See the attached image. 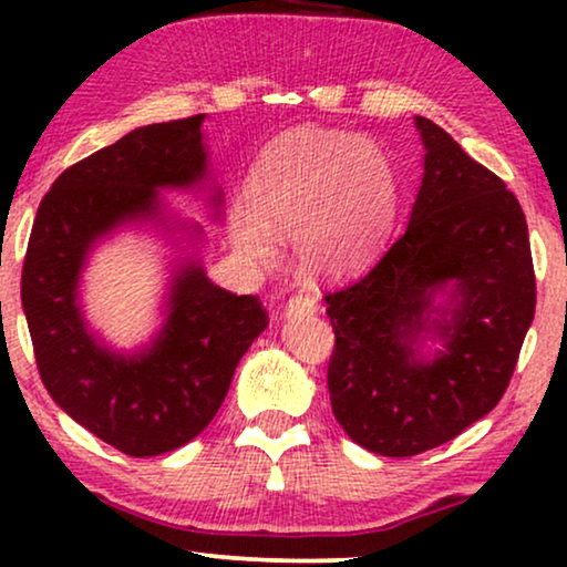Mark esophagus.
<instances>
[{
  "label": "esophagus",
  "mask_w": 567,
  "mask_h": 567,
  "mask_svg": "<svg viewBox=\"0 0 567 567\" xmlns=\"http://www.w3.org/2000/svg\"><path fill=\"white\" fill-rule=\"evenodd\" d=\"M317 309V299L309 297V293H297V297L289 299V305H286V317H293V315H312Z\"/></svg>",
  "instance_id": "1"
}]
</instances>
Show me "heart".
Returning a JSON list of instances; mask_svg holds the SVG:
<instances>
[{"label":"heart","instance_id":"b5f03b06","mask_svg":"<svg viewBox=\"0 0 567 567\" xmlns=\"http://www.w3.org/2000/svg\"><path fill=\"white\" fill-rule=\"evenodd\" d=\"M398 212V175L371 138L343 131L293 128L255 159L250 198L227 216L235 250L255 266L278 255L291 231L301 274L336 278L361 268L382 243Z\"/></svg>","mask_w":567,"mask_h":567}]
</instances>
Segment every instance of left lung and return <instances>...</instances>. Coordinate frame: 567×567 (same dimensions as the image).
Returning a JSON list of instances; mask_svg holds the SVG:
<instances>
[{"label": "left lung", "instance_id": "1", "mask_svg": "<svg viewBox=\"0 0 567 567\" xmlns=\"http://www.w3.org/2000/svg\"><path fill=\"white\" fill-rule=\"evenodd\" d=\"M415 128L423 177L405 231L367 276L324 297L332 413L382 456L429 452L491 413L537 301L514 193L433 121L415 115Z\"/></svg>", "mask_w": 567, "mask_h": 567}]
</instances>
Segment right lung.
I'll list each match as a JSON object with an SVG mask.
<instances>
[{
    "mask_svg": "<svg viewBox=\"0 0 567 567\" xmlns=\"http://www.w3.org/2000/svg\"><path fill=\"white\" fill-rule=\"evenodd\" d=\"M206 115L152 123L64 169L38 206L22 266V309L45 390L69 417L128 456H159L196 439L227 398L252 340L268 328L258 297L208 281L198 224L175 219L159 190L212 181ZM221 214L224 193L208 188ZM152 223L193 249L176 261L166 322L134 354L89 330L79 278L94 245L121 226Z\"/></svg>",
    "mask_w": 567,
    "mask_h": 567,
    "instance_id": "right-lung-1",
    "label": "right lung"
}]
</instances>
